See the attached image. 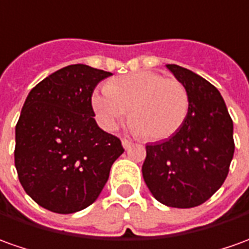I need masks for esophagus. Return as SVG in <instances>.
I'll return each mask as SVG.
<instances>
[{
  "mask_svg": "<svg viewBox=\"0 0 249 249\" xmlns=\"http://www.w3.org/2000/svg\"><path fill=\"white\" fill-rule=\"evenodd\" d=\"M132 144H133V143H132L131 140H126V139H123V147H124L125 150L131 148Z\"/></svg>",
  "mask_w": 249,
  "mask_h": 249,
  "instance_id": "esophagus-1",
  "label": "esophagus"
}]
</instances>
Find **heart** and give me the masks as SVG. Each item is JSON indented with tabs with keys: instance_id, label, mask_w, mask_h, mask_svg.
Wrapping results in <instances>:
<instances>
[{
	"instance_id": "heart-1",
	"label": "heart",
	"mask_w": 249,
	"mask_h": 249,
	"mask_svg": "<svg viewBox=\"0 0 249 249\" xmlns=\"http://www.w3.org/2000/svg\"><path fill=\"white\" fill-rule=\"evenodd\" d=\"M189 105L181 82L155 72L118 77L92 95V107L105 129L113 131L129 110L133 131L148 140L173 136L185 123Z\"/></svg>"
}]
</instances>
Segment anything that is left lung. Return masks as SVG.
I'll return each instance as SVG.
<instances>
[{
    "label": "left lung",
    "instance_id": "obj_1",
    "mask_svg": "<svg viewBox=\"0 0 249 249\" xmlns=\"http://www.w3.org/2000/svg\"><path fill=\"white\" fill-rule=\"evenodd\" d=\"M166 67L188 89V116L173 136L147 144L142 172L158 202L191 209L214 195L229 173L234 154L233 121L211 83L176 64Z\"/></svg>",
    "mask_w": 249,
    "mask_h": 249
}]
</instances>
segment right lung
<instances>
[{
    "instance_id": "1",
    "label": "right lung",
    "mask_w": 249,
    "mask_h": 249,
    "mask_svg": "<svg viewBox=\"0 0 249 249\" xmlns=\"http://www.w3.org/2000/svg\"><path fill=\"white\" fill-rule=\"evenodd\" d=\"M111 73L68 65L38 83L16 124L15 166L27 195L43 209L72 214L95 202L124 147L94 120L91 96Z\"/></svg>"
}]
</instances>
